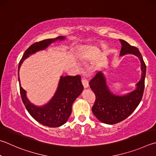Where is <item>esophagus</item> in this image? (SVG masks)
<instances>
[{
    "label": "esophagus",
    "instance_id": "1",
    "mask_svg": "<svg viewBox=\"0 0 156 156\" xmlns=\"http://www.w3.org/2000/svg\"><path fill=\"white\" fill-rule=\"evenodd\" d=\"M82 83H83L84 89H87V88H88L89 86V82H88L87 79L86 78H84V77L82 78Z\"/></svg>",
    "mask_w": 156,
    "mask_h": 156
}]
</instances>
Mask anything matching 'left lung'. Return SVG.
<instances>
[{
	"label": "left lung",
	"mask_w": 156,
	"mask_h": 156,
	"mask_svg": "<svg viewBox=\"0 0 156 156\" xmlns=\"http://www.w3.org/2000/svg\"><path fill=\"white\" fill-rule=\"evenodd\" d=\"M119 41L122 46L120 56L126 55L136 56L140 61L142 72L140 80L136 84V89L123 95L110 90L104 72H98L90 81V87L95 95V101L92 107L93 115L101 122L110 125L121 122L134 111L142 100L145 88L146 66L142 55L137 48L130 46L123 39Z\"/></svg>",
	"instance_id": "8db88e82"
}]
</instances>
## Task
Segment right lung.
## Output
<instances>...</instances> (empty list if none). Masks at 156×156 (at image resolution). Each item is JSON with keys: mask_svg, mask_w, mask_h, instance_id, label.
I'll use <instances>...</instances> for the list:
<instances>
[{"mask_svg": "<svg viewBox=\"0 0 156 156\" xmlns=\"http://www.w3.org/2000/svg\"><path fill=\"white\" fill-rule=\"evenodd\" d=\"M66 39L59 36L54 39H44L31 45L24 54L18 65V81L22 101L28 112L35 119L44 126L56 127L66 123L72 113V104L76 99L81 94L83 86L80 76H61L56 92L47 104L43 106H36L31 103L27 96V91L21 87L20 80V69L24 61L29 56L40 50L46 49L51 44L58 40Z\"/></svg>", "mask_w": 156, "mask_h": 156, "instance_id": "obj_1", "label": "right lung"}]
</instances>
